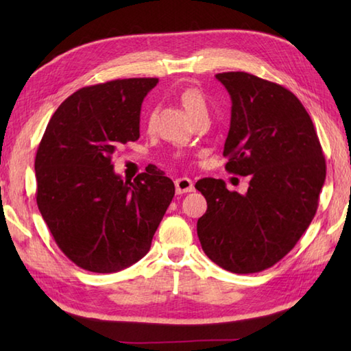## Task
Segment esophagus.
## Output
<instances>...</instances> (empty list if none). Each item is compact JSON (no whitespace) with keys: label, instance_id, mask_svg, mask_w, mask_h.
<instances>
[{"label":"esophagus","instance_id":"34e87169","mask_svg":"<svg viewBox=\"0 0 351 351\" xmlns=\"http://www.w3.org/2000/svg\"><path fill=\"white\" fill-rule=\"evenodd\" d=\"M175 187L178 195H182V193H189L195 190V185H193V181L190 178H178L175 181Z\"/></svg>","mask_w":351,"mask_h":351}]
</instances>
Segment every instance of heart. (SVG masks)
Wrapping results in <instances>:
<instances>
[{
  "mask_svg": "<svg viewBox=\"0 0 351 351\" xmlns=\"http://www.w3.org/2000/svg\"><path fill=\"white\" fill-rule=\"evenodd\" d=\"M181 102L187 110V113L191 116L193 121L196 117L208 114V104L202 90H199L197 87H189L182 90L181 93Z\"/></svg>",
  "mask_w": 351,
  "mask_h": 351,
  "instance_id": "b5f03b06",
  "label": "heart"
}]
</instances>
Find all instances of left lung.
<instances>
[{"label": "left lung", "mask_w": 351, "mask_h": 351, "mask_svg": "<svg viewBox=\"0 0 351 351\" xmlns=\"http://www.w3.org/2000/svg\"><path fill=\"white\" fill-rule=\"evenodd\" d=\"M215 78L232 99L226 170L250 175V182L245 195L214 178L196 182L208 205L197 237L219 267L259 273L279 263L311 225L326 160L314 123L293 92L247 72Z\"/></svg>", "instance_id": "left-lung-1"}]
</instances>
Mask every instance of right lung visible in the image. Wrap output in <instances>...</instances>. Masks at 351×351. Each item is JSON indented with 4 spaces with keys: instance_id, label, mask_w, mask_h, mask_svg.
Instances as JSON below:
<instances>
[{
    "instance_id": "1",
    "label": "right lung",
    "mask_w": 351,
    "mask_h": 351,
    "mask_svg": "<svg viewBox=\"0 0 351 351\" xmlns=\"http://www.w3.org/2000/svg\"><path fill=\"white\" fill-rule=\"evenodd\" d=\"M158 78L83 87L49 119L37 147L36 202L58 247L93 273H116L151 249L175 196L162 170L123 181L111 156L140 137V110Z\"/></svg>"
}]
</instances>
